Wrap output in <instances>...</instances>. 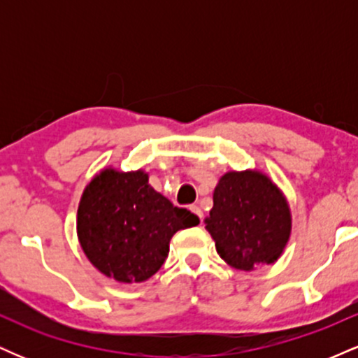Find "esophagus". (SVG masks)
<instances>
[{"instance_id": "esophagus-1", "label": "esophagus", "mask_w": 358, "mask_h": 358, "mask_svg": "<svg viewBox=\"0 0 358 358\" xmlns=\"http://www.w3.org/2000/svg\"><path fill=\"white\" fill-rule=\"evenodd\" d=\"M190 210H192L193 213H195L196 217H199L200 222H202V219H203V212H202V208L199 207V205H192V207H190Z\"/></svg>"}]
</instances>
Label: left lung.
Instances as JSON below:
<instances>
[{
    "label": "left lung",
    "instance_id": "left-lung-1",
    "mask_svg": "<svg viewBox=\"0 0 358 358\" xmlns=\"http://www.w3.org/2000/svg\"><path fill=\"white\" fill-rule=\"evenodd\" d=\"M205 222L219 256L241 271L276 261L291 232L285 196L257 171H231L222 176Z\"/></svg>",
    "mask_w": 358,
    "mask_h": 358
}]
</instances>
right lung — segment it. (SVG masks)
I'll return each mask as SVG.
<instances>
[{
	"instance_id": "1",
	"label": "right lung",
	"mask_w": 358,
	"mask_h": 358,
	"mask_svg": "<svg viewBox=\"0 0 358 358\" xmlns=\"http://www.w3.org/2000/svg\"><path fill=\"white\" fill-rule=\"evenodd\" d=\"M199 224L148 183V175L104 170L89 183L77 212V234L89 261L122 282L146 281L163 266L170 239Z\"/></svg>"
}]
</instances>
